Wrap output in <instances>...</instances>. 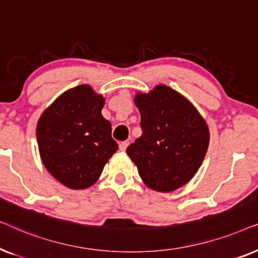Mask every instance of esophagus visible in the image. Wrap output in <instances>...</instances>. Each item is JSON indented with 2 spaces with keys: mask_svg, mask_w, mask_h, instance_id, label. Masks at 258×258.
Wrapping results in <instances>:
<instances>
[{
  "mask_svg": "<svg viewBox=\"0 0 258 258\" xmlns=\"http://www.w3.org/2000/svg\"><path fill=\"white\" fill-rule=\"evenodd\" d=\"M128 146H129V141H122V142L119 143V149L124 151L126 148H128Z\"/></svg>",
  "mask_w": 258,
  "mask_h": 258,
  "instance_id": "34e87169",
  "label": "esophagus"
}]
</instances>
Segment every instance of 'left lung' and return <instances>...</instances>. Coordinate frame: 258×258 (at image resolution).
I'll return each instance as SVG.
<instances>
[{
  "mask_svg": "<svg viewBox=\"0 0 258 258\" xmlns=\"http://www.w3.org/2000/svg\"><path fill=\"white\" fill-rule=\"evenodd\" d=\"M142 135L126 154L149 188L174 191L199 170L209 146V130L196 108L164 84L137 94Z\"/></svg>",
  "mask_w": 258,
  "mask_h": 258,
  "instance_id": "left-lung-1",
  "label": "left lung"
}]
</instances>
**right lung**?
<instances>
[{"mask_svg": "<svg viewBox=\"0 0 258 258\" xmlns=\"http://www.w3.org/2000/svg\"><path fill=\"white\" fill-rule=\"evenodd\" d=\"M104 105L87 84L62 94L38 119L36 137L44 167L70 189H86L100 177L118 149Z\"/></svg>", "mask_w": 258, "mask_h": 258, "instance_id": "obj_1", "label": "right lung"}]
</instances>
